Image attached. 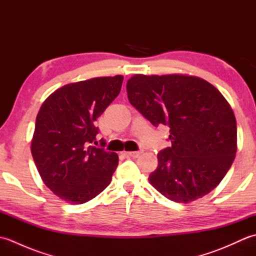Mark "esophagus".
Segmentation results:
<instances>
[{
  "instance_id": "esophagus-1",
  "label": "esophagus",
  "mask_w": 256,
  "mask_h": 256,
  "mask_svg": "<svg viewBox=\"0 0 256 256\" xmlns=\"http://www.w3.org/2000/svg\"><path fill=\"white\" fill-rule=\"evenodd\" d=\"M142 153H143L142 150L140 152H124V154L128 157H133V158H136V157H138Z\"/></svg>"
}]
</instances>
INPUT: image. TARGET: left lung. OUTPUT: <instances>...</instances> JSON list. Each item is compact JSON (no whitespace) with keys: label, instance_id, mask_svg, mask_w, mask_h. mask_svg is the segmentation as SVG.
Segmentation results:
<instances>
[{"label":"left lung","instance_id":"obj_1","mask_svg":"<svg viewBox=\"0 0 256 256\" xmlns=\"http://www.w3.org/2000/svg\"><path fill=\"white\" fill-rule=\"evenodd\" d=\"M130 103L154 125L170 128V148L157 154L150 184L167 199L188 204L214 190L236 154V121L208 81L189 74H134Z\"/></svg>","mask_w":256,"mask_h":256}]
</instances>
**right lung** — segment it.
<instances>
[{
    "mask_svg": "<svg viewBox=\"0 0 256 256\" xmlns=\"http://www.w3.org/2000/svg\"><path fill=\"white\" fill-rule=\"evenodd\" d=\"M122 82L123 76L116 74L64 84L38 111L32 155L42 182L62 200L84 204L111 182L118 156L92 143L99 132L94 122L118 96Z\"/></svg>",
    "mask_w": 256,
    "mask_h": 256,
    "instance_id": "1",
    "label": "right lung"
}]
</instances>
